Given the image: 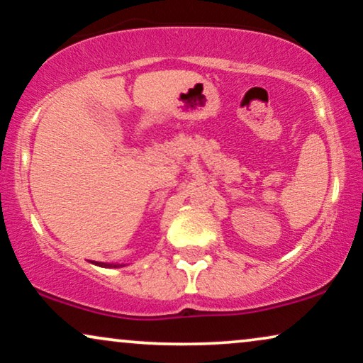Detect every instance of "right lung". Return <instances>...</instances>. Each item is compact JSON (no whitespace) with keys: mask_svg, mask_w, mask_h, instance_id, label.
<instances>
[{"mask_svg":"<svg viewBox=\"0 0 363 363\" xmlns=\"http://www.w3.org/2000/svg\"><path fill=\"white\" fill-rule=\"evenodd\" d=\"M91 264H94V265H99V267H124V264H106V262H91Z\"/></svg>","mask_w":363,"mask_h":363,"instance_id":"obj_1","label":"right lung"}]
</instances>
